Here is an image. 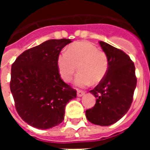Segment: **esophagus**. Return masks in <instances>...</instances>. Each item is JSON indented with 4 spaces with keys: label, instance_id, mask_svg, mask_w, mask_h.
Listing matches in <instances>:
<instances>
[{
    "label": "esophagus",
    "instance_id": "esophagus-1",
    "mask_svg": "<svg viewBox=\"0 0 150 150\" xmlns=\"http://www.w3.org/2000/svg\"><path fill=\"white\" fill-rule=\"evenodd\" d=\"M84 95H85V91H80V90H79V91H77V96L78 97H83Z\"/></svg>",
    "mask_w": 150,
    "mask_h": 150
}]
</instances>
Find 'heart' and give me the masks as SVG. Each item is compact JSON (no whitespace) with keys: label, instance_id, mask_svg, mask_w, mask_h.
Instances as JSON below:
<instances>
[{"label":"heart","instance_id":"1","mask_svg":"<svg viewBox=\"0 0 150 150\" xmlns=\"http://www.w3.org/2000/svg\"><path fill=\"white\" fill-rule=\"evenodd\" d=\"M57 67L64 81L70 82L77 71L75 79L78 87L87 86L91 83L98 84L105 78L109 68V60L104 52L93 43L79 42L63 50L57 59Z\"/></svg>","mask_w":150,"mask_h":150}]
</instances>
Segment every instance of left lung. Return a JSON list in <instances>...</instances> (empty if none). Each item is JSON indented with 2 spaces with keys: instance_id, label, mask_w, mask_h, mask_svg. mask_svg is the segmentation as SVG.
Instances as JSON below:
<instances>
[{
  "instance_id": "1",
  "label": "left lung",
  "mask_w": 150,
  "mask_h": 150,
  "mask_svg": "<svg viewBox=\"0 0 150 150\" xmlns=\"http://www.w3.org/2000/svg\"><path fill=\"white\" fill-rule=\"evenodd\" d=\"M100 46L109 60V68L104 78L89 91L96 103L86 111L87 120L92 124L108 126L126 114L132 105L137 86L135 67L124 52L100 41Z\"/></svg>"
}]
</instances>
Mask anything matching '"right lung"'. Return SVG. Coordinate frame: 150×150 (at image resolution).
<instances>
[{
    "label": "right lung",
    "instance_id": "1",
    "mask_svg": "<svg viewBox=\"0 0 150 150\" xmlns=\"http://www.w3.org/2000/svg\"><path fill=\"white\" fill-rule=\"evenodd\" d=\"M70 39L49 40L26 50L11 67L10 90L17 112L38 129L63 122L66 104L76 98V90L61 79L57 59Z\"/></svg>",
    "mask_w": 150,
    "mask_h": 150
}]
</instances>
